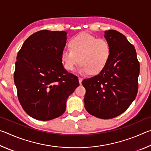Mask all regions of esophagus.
<instances>
[{"label":"esophagus","mask_w":151,"mask_h":151,"mask_svg":"<svg viewBox=\"0 0 151 151\" xmlns=\"http://www.w3.org/2000/svg\"><path fill=\"white\" fill-rule=\"evenodd\" d=\"M78 81H79V83H80V85H81L82 81H83V78H82V77H78Z\"/></svg>","instance_id":"obj_1"}]
</instances>
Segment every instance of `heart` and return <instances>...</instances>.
Returning a JSON list of instances; mask_svg holds the SVG:
<instances>
[{
    "mask_svg": "<svg viewBox=\"0 0 151 151\" xmlns=\"http://www.w3.org/2000/svg\"><path fill=\"white\" fill-rule=\"evenodd\" d=\"M68 45L70 49L64 50L61 54V60L68 70H73L80 61L79 73L95 75L105 68L111 58L109 42L88 33H81L74 37Z\"/></svg>",
    "mask_w": 151,
    "mask_h": 151,
    "instance_id": "b5f03b06",
    "label": "heart"
}]
</instances>
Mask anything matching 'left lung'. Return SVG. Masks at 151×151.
I'll list each match as a JSON object with an SVG mask.
<instances>
[{
  "instance_id": "8db88e82",
  "label": "left lung",
  "mask_w": 151,
  "mask_h": 151,
  "mask_svg": "<svg viewBox=\"0 0 151 151\" xmlns=\"http://www.w3.org/2000/svg\"><path fill=\"white\" fill-rule=\"evenodd\" d=\"M111 46V55L98 75L84 79L85 107L89 114L109 119L129 108L137 94L140 65L135 48L125 36L115 30L104 32Z\"/></svg>"
}]
</instances>
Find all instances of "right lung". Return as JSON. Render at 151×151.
<instances>
[{
  "mask_svg": "<svg viewBox=\"0 0 151 151\" xmlns=\"http://www.w3.org/2000/svg\"><path fill=\"white\" fill-rule=\"evenodd\" d=\"M66 32L39 30L25 40L15 63L14 81L20 104L32 118L49 121L65 112L78 77L64 68Z\"/></svg>",
  "mask_w": 151,
  "mask_h": 151,
  "instance_id": "right-lung-1",
  "label": "right lung"
}]
</instances>
